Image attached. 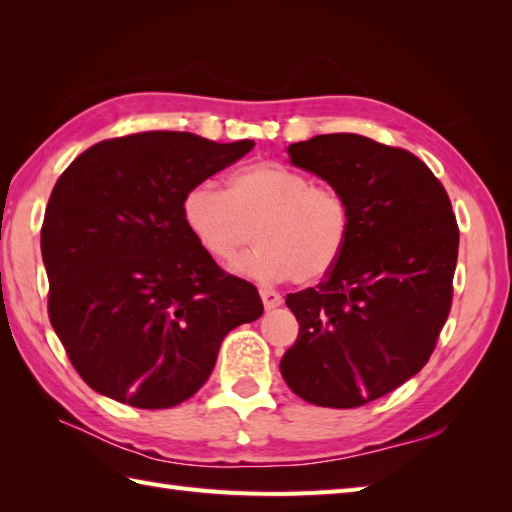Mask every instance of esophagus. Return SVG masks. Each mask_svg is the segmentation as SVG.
<instances>
[{
    "mask_svg": "<svg viewBox=\"0 0 512 512\" xmlns=\"http://www.w3.org/2000/svg\"><path fill=\"white\" fill-rule=\"evenodd\" d=\"M259 295H262L266 310H273V308H277V306H281V303H284V299H281L279 292L273 290V288H268V286L259 288Z\"/></svg>",
    "mask_w": 512,
    "mask_h": 512,
    "instance_id": "esophagus-1",
    "label": "esophagus"
}]
</instances>
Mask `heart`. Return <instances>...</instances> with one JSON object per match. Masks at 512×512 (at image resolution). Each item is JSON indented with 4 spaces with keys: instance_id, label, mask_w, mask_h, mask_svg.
I'll use <instances>...</instances> for the list:
<instances>
[{
    "instance_id": "obj_1",
    "label": "heart",
    "mask_w": 512,
    "mask_h": 512,
    "mask_svg": "<svg viewBox=\"0 0 512 512\" xmlns=\"http://www.w3.org/2000/svg\"><path fill=\"white\" fill-rule=\"evenodd\" d=\"M182 220L206 255L228 262L250 239L259 246L237 273L314 284L339 266L352 235V211L330 184H312L297 169L259 160L235 171L226 191L198 182L184 193Z\"/></svg>"
}]
</instances>
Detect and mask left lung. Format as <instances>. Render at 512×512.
I'll use <instances>...</instances> for the list:
<instances>
[{
    "label": "left lung",
    "instance_id": "8db88e82",
    "mask_svg": "<svg viewBox=\"0 0 512 512\" xmlns=\"http://www.w3.org/2000/svg\"><path fill=\"white\" fill-rule=\"evenodd\" d=\"M288 156L345 195L352 235L325 281L286 297L299 336L281 376L312 405L361 407L407 383L436 350L453 301L458 222L442 182L407 149L321 134Z\"/></svg>",
    "mask_w": 512,
    "mask_h": 512
}]
</instances>
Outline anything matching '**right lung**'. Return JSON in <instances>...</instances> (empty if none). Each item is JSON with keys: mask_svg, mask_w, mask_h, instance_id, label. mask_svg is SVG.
I'll return each mask as SVG.
<instances>
[{"mask_svg": "<svg viewBox=\"0 0 512 512\" xmlns=\"http://www.w3.org/2000/svg\"><path fill=\"white\" fill-rule=\"evenodd\" d=\"M253 147L143 132L101 140L61 173L41 226L48 317L94 391L176 407L211 376L224 336L262 317L257 288L182 220L184 193Z\"/></svg>", "mask_w": 512, "mask_h": 512, "instance_id": "1", "label": "right lung"}]
</instances>
